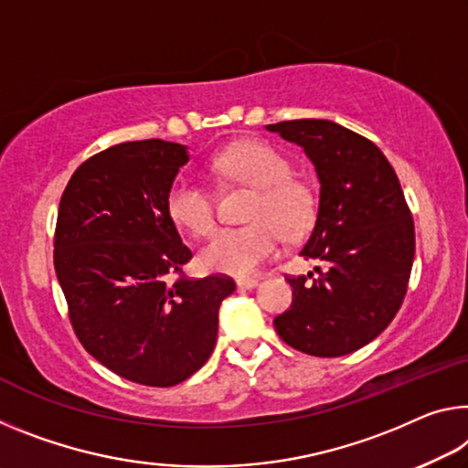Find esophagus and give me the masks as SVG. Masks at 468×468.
Returning <instances> with one entry per match:
<instances>
[{
  "label": "esophagus",
  "mask_w": 468,
  "mask_h": 468,
  "mask_svg": "<svg viewBox=\"0 0 468 468\" xmlns=\"http://www.w3.org/2000/svg\"><path fill=\"white\" fill-rule=\"evenodd\" d=\"M258 285V279H237V287L239 289H254Z\"/></svg>",
  "instance_id": "obj_1"
}]
</instances>
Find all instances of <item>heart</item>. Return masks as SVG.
<instances>
[{
	"label": "heart",
	"mask_w": 468,
	"mask_h": 468,
	"mask_svg": "<svg viewBox=\"0 0 468 468\" xmlns=\"http://www.w3.org/2000/svg\"><path fill=\"white\" fill-rule=\"evenodd\" d=\"M212 170L227 181L256 189L246 212L250 225L220 231L199 251L202 269L251 277L277 254L281 235L295 239L310 227L314 197L308 185L293 179V166L283 154L261 141H241L214 155ZM168 217L194 237L217 229V204L204 183L179 176L166 196Z\"/></svg>",
	"instance_id": "heart-1"
}]
</instances>
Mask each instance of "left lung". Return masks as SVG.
Instances as JSON below:
<instances>
[{
	"label": "left lung",
	"mask_w": 468,
	"mask_h": 468,
	"mask_svg": "<svg viewBox=\"0 0 468 468\" xmlns=\"http://www.w3.org/2000/svg\"><path fill=\"white\" fill-rule=\"evenodd\" d=\"M298 144L316 168L321 199L300 254L318 277H289L293 300L274 318L287 346L335 358L367 346L394 321L410 279L414 222L396 170L373 141L331 121L266 124Z\"/></svg>",
	"instance_id": "8db88e82"
}]
</instances>
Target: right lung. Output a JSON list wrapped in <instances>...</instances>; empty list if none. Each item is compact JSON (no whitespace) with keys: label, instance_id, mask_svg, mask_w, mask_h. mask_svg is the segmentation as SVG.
Listing matches in <instances>:
<instances>
[{"label":"right lung","instance_id":"1","mask_svg":"<svg viewBox=\"0 0 468 468\" xmlns=\"http://www.w3.org/2000/svg\"><path fill=\"white\" fill-rule=\"evenodd\" d=\"M187 147L127 141L85 160L58 210L54 266L72 329L112 373L173 388L204 367L233 279H187L191 250L166 210Z\"/></svg>","mask_w":468,"mask_h":468}]
</instances>
